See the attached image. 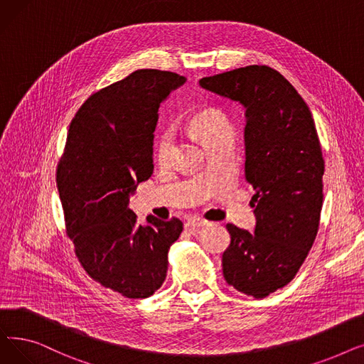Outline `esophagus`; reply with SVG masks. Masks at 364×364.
<instances>
[{
  "label": "esophagus",
  "mask_w": 364,
  "mask_h": 364,
  "mask_svg": "<svg viewBox=\"0 0 364 364\" xmlns=\"http://www.w3.org/2000/svg\"><path fill=\"white\" fill-rule=\"evenodd\" d=\"M208 224V221L206 220H203V218H199V217H190L188 220H187V227H190V228H200V227H203V225H206Z\"/></svg>",
  "instance_id": "34e87169"
}]
</instances>
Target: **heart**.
I'll return each instance as SVG.
<instances>
[{
    "instance_id": "b5f03b06",
    "label": "heart",
    "mask_w": 364,
    "mask_h": 364,
    "mask_svg": "<svg viewBox=\"0 0 364 364\" xmlns=\"http://www.w3.org/2000/svg\"><path fill=\"white\" fill-rule=\"evenodd\" d=\"M193 128L199 132L203 141L211 140L213 137L220 136L223 132H232V125L227 121L224 114L220 112H203L199 113L193 119ZM172 150V132L169 129H164L156 141H155V156L161 164H165L171 158Z\"/></svg>"
}]
</instances>
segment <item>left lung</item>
<instances>
[{
  "label": "left lung",
  "mask_w": 364,
  "mask_h": 364,
  "mask_svg": "<svg viewBox=\"0 0 364 364\" xmlns=\"http://www.w3.org/2000/svg\"><path fill=\"white\" fill-rule=\"evenodd\" d=\"M199 85L245 107V177L255 195L254 232L227 224L223 274L245 295L288 284L318 230L324 161L313 114L292 84L269 66H246Z\"/></svg>",
  "instance_id": "1"
}]
</instances>
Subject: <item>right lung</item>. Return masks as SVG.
I'll use <instances>...</instances> for the list:
<instances>
[{
  "mask_svg": "<svg viewBox=\"0 0 364 364\" xmlns=\"http://www.w3.org/2000/svg\"><path fill=\"white\" fill-rule=\"evenodd\" d=\"M184 82L177 73L139 69L92 94L75 114L57 168L76 257L90 277L127 298L161 288L168 251L183 232L178 218L149 215L139 224L128 203L153 174L159 106Z\"/></svg>",
  "mask_w": 364,
  "mask_h": 364,
  "instance_id": "obj_1",
  "label": "right lung"
}]
</instances>
